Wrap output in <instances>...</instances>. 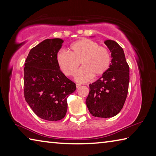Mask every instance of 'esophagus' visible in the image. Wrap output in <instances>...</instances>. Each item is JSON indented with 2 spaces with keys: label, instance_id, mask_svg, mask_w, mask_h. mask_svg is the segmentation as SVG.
Wrapping results in <instances>:
<instances>
[{
  "label": "esophagus",
  "instance_id": "obj_1",
  "mask_svg": "<svg viewBox=\"0 0 156 156\" xmlns=\"http://www.w3.org/2000/svg\"><path fill=\"white\" fill-rule=\"evenodd\" d=\"M76 87L78 88L79 87H80V84H78V83H76Z\"/></svg>",
  "mask_w": 156,
  "mask_h": 156
}]
</instances>
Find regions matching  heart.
<instances>
[{"label": "heart", "mask_w": 156, "mask_h": 156, "mask_svg": "<svg viewBox=\"0 0 156 156\" xmlns=\"http://www.w3.org/2000/svg\"><path fill=\"white\" fill-rule=\"evenodd\" d=\"M72 51L61 49L56 55V60L64 74L72 76L81 63L83 65L76 72L75 79L79 83L90 80L94 76H100L106 73L110 67L112 56L106 47L90 39L84 38L73 43L70 47Z\"/></svg>", "instance_id": "1"}]
</instances>
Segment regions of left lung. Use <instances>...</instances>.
Instances as JSON below:
<instances>
[{
	"mask_svg": "<svg viewBox=\"0 0 156 156\" xmlns=\"http://www.w3.org/2000/svg\"><path fill=\"white\" fill-rule=\"evenodd\" d=\"M105 43L112 52V63L101 78L89 84L86 104L92 115L107 118L117 115L125 104L129 89V67L119 44L111 40Z\"/></svg>",
	"mask_w": 156,
	"mask_h": 156,
	"instance_id": "1",
	"label": "left lung"
}]
</instances>
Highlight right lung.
Here are the masks:
<instances>
[{
    "label": "right lung",
    "mask_w": 156,
    "mask_h": 156,
    "mask_svg": "<svg viewBox=\"0 0 156 156\" xmlns=\"http://www.w3.org/2000/svg\"><path fill=\"white\" fill-rule=\"evenodd\" d=\"M62 43L60 38L46 39L30 50L25 63V99L36 115L49 121L65 117L67 98L76 89L57 63Z\"/></svg>",
    "instance_id": "right-lung-1"
}]
</instances>
